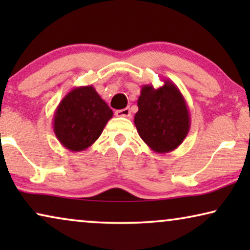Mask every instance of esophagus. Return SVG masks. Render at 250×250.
I'll return each mask as SVG.
<instances>
[{"label": "esophagus", "instance_id": "obj_1", "mask_svg": "<svg viewBox=\"0 0 250 250\" xmlns=\"http://www.w3.org/2000/svg\"><path fill=\"white\" fill-rule=\"evenodd\" d=\"M115 115L117 116V117H131V110H129V108H124L116 111Z\"/></svg>", "mask_w": 250, "mask_h": 250}]
</instances>
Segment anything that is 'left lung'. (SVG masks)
Segmentation results:
<instances>
[{
	"instance_id": "1",
	"label": "left lung",
	"mask_w": 250,
	"mask_h": 250,
	"mask_svg": "<svg viewBox=\"0 0 250 250\" xmlns=\"http://www.w3.org/2000/svg\"><path fill=\"white\" fill-rule=\"evenodd\" d=\"M155 88L142 85L138 99L139 110L134 125L143 141L152 151L168 153L187 138L191 119L188 104L179 87L169 80Z\"/></svg>"
}]
</instances>
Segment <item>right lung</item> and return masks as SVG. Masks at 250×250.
<instances>
[{"instance_id": "obj_1", "label": "right lung", "mask_w": 250, "mask_h": 250, "mask_svg": "<svg viewBox=\"0 0 250 250\" xmlns=\"http://www.w3.org/2000/svg\"><path fill=\"white\" fill-rule=\"evenodd\" d=\"M112 115L92 85L74 87L54 111V134L66 149L83 151L99 139Z\"/></svg>"}]
</instances>
